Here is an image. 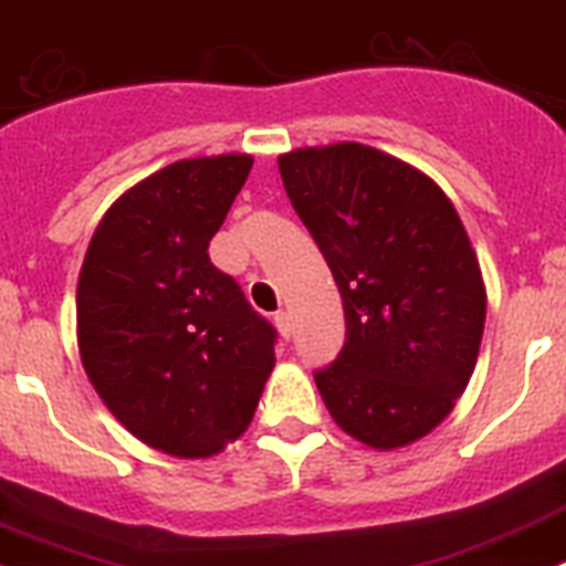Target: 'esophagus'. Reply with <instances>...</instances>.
I'll return each instance as SVG.
<instances>
[{"label": "esophagus", "instance_id": "obj_1", "mask_svg": "<svg viewBox=\"0 0 566 566\" xmlns=\"http://www.w3.org/2000/svg\"><path fill=\"white\" fill-rule=\"evenodd\" d=\"M274 326H277V332L283 337L292 335V323H289V315L286 312H274Z\"/></svg>", "mask_w": 566, "mask_h": 566}]
</instances>
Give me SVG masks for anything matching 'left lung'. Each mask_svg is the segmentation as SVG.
Instances as JSON below:
<instances>
[{
    "instance_id": "left-lung-1",
    "label": "left lung",
    "mask_w": 566,
    "mask_h": 566,
    "mask_svg": "<svg viewBox=\"0 0 566 566\" xmlns=\"http://www.w3.org/2000/svg\"><path fill=\"white\" fill-rule=\"evenodd\" d=\"M277 166L346 315L317 392L360 443L407 447L452 412L481 349L486 289L461 217L427 174L369 145L297 148Z\"/></svg>"
}]
</instances>
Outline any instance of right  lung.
Wrapping results in <instances>:
<instances>
[{
	"label": "right lung",
	"mask_w": 566,
	"mask_h": 566,
	"mask_svg": "<svg viewBox=\"0 0 566 566\" xmlns=\"http://www.w3.org/2000/svg\"><path fill=\"white\" fill-rule=\"evenodd\" d=\"M254 159H180L128 188L96 226L76 286L85 375L134 438L209 458L240 438L274 369L277 332L211 263Z\"/></svg>",
	"instance_id": "add662e5"
}]
</instances>
